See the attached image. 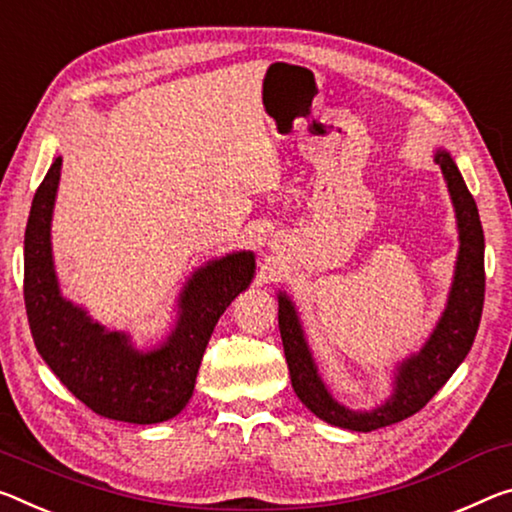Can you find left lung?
I'll use <instances>...</instances> for the list:
<instances>
[{"label": "left lung", "mask_w": 512, "mask_h": 512, "mask_svg": "<svg viewBox=\"0 0 512 512\" xmlns=\"http://www.w3.org/2000/svg\"><path fill=\"white\" fill-rule=\"evenodd\" d=\"M435 164L442 168L446 189L453 202L458 225V257L444 312L435 323L431 337L417 353H410L394 369L392 394L371 410H353L339 403L328 385L323 383L316 367L312 348L307 344L303 323L298 310L285 291L278 294V326L285 358L291 376V385L300 401L316 417L328 421L330 426L346 428L355 433H369L376 428L392 426L419 412L433 399L451 373L467 358L474 344L478 323H481L485 298V269H483V227L478 218L476 202L469 193L451 152L435 148Z\"/></svg>", "instance_id": "1"}]
</instances>
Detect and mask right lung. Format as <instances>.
<instances>
[{"label":"right lung","instance_id":"obj_1","mask_svg":"<svg viewBox=\"0 0 512 512\" xmlns=\"http://www.w3.org/2000/svg\"><path fill=\"white\" fill-rule=\"evenodd\" d=\"M61 157L40 182L24 232V305L40 358L95 415L159 424L180 415L193 396L200 360L227 305L255 278V253L209 259L177 296V314L157 346L139 348L61 294L52 255V214Z\"/></svg>","mask_w":512,"mask_h":512}]
</instances>
